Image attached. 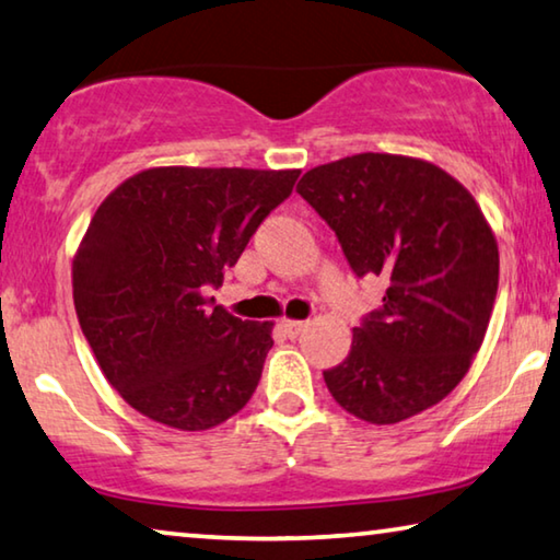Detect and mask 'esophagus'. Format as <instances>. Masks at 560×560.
I'll return each mask as SVG.
<instances>
[{
  "mask_svg": "<svg viewBox=\"0 0 560 560\" xmlns=\"http://www.w3.org/2000/svg\"><path fill=\"white\" fill-rule=\"evenodd\" d=\"M304 326H306V322H291V318H283V322H281V328L289 336H299L301 331H304Z\"/></svg>",
  "mask_w": 560,
  "mask_h": 560,
  "instance_id": "1",
  "label": "esophagus"
}]
</instances>
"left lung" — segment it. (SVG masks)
<instances>
[{
    "mask_svg": "<svg viewBox=\"0 0 560 560\" xmlns=\"http://www.w3.org/2000/svg\"><path fill=\"white\" fill-rule=\"evenodd\" d=\"M296 191L351 271L388 283L349 357L324 371L336 404L378 425L439 404L481 349L499 291V244L471 194L436 164L374 152L312 168Z\"/></svg>",
    "mask_w": 560,
    "mask_h": 560,
    "instance_id": "obj_1",
    "label": "left lung"
}]
</instances>
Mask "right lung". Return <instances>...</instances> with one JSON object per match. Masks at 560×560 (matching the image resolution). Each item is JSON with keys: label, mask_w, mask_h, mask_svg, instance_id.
<instances>
[{"label": "right lung", "mask_w": 560, "mask_h": 560, "mask_svg": "<svg viewBox=\"0 0 560 560\" xmlns=\"http://www.w3.org/2000/svg\"><path fill=\"white\" fill-rule=\"evenodd\" d=\"M299 174L159 166L96 209L74 256V308L106 381L139 413L207 431L252 398L271 324L242 322L207 291Z\"/></svg>", "instance_id": "1"}]
</instances>
